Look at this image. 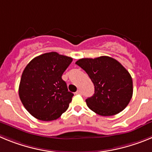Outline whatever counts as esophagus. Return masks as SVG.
<instances>
[{"instance_id":"esophagus-1","label":"esophagus","mask_w":152,"mask_h":152,"mask_svg":"<svg viewBox=\"0 0 152 152\" xmlns=\"http://www.w3.org/2000/svg\"><path fill=\"white\" fill-rule=\"evenodd\" d=\"M75 94H81V91H80V90H77V91H76V93H75Z\"/></svg>"}]
</instances>
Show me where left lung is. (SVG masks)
Wrapping results in <instances>:
<instances>
[{
	"instance_id": "obj_1",
	"label": "left lung",
	"mask_w": 152,
	"mask_h": 152,
	"mask_svg": "<svg viewBox=\"0 0 152 152\" xmlns=\"http://www.w3.org/2000/svg\"><path fill=\"white\" fill-rule=\"evenodd\" d=\"M76 64L84 70L94 85V94L86 100L91 110L103 116L116 115L129 104L133 93L129 72L109 56L81 58Z\"/></svg>"
}]
</instances>
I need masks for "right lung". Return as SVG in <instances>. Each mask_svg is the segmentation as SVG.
Wrapping results in <instances>:
<instances>
[{
    "label": "right lung",
    "instance_id": "obj_1",
    "mask_svg": "<svg viewBox=\"0 0 152 152\" xmlns=\"http://www.w3.org/2000/svg\"><path fill=\"white\" fill-rule=\"evenodd\" d=\"M72 58L48 52L34 58L23 72L19 96L26 110L42 121L57 119L67 110L74 94L61 76Z\"/></svg>",
    "mask_w": 152,
    "mask_h": 152
}]
</instances>
